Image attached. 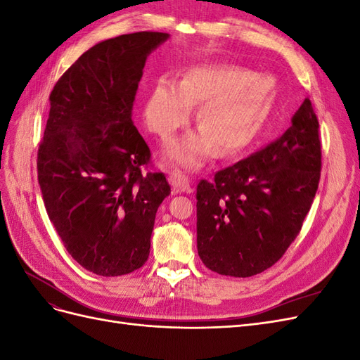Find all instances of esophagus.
Here are the masks:
<instances>
[{
	"instance_id": "34e87169",
	"label": "esophagus",
	"mask_w": 360,
	"mask_h": 360,
	"mask_svg": "<svg viewBox=\"0 0 360 360\" xmlns=\"http://www.w3.org/2000/svg\"><path fill=\"white\" fill-rule=\"evenodd\" d=\"M171 186L174 192H189L191 191V179L186 176V174L176 169L169 172L168 177Z\"/></svg>"
}]
</instances>
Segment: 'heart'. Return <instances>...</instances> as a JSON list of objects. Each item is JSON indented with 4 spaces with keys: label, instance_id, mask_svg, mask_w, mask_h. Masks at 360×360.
Segmentation results:
<instances>
[{
    "label": "heart",
    "instance_id": "b5f03b06",
    "mask_svg": "<svg viewBox=\"0 0 360 360\" xmlns=\"http://www.w3.org/2000/svg\"><path fill=\"white\" fill-rule=\"evenodd\" d=\"M278 82L271 75L234 66H195L179 82L160 78L143 108L144 124L168 141L189 123L192 106L200 105L197 123L202 130L174 141L165 159L197 168L214 148L230 156L249 147L261 135L274 111Z\"/></svg>",
    "mask_w": 360,
    "mask_h": 360
}]
</instances>
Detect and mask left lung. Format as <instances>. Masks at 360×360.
Listing matches in <instances>:
<instances>
[{
	"label": "left lung",
	"instance_id": "8db88e82",
	"mask_svg": "<svg viewBox=\"0 0 360 360\" xmlns=\"http://www.w3.org/2000/svg\"><path fill=\"white\" fill-rule=\"evenodd\" d=\"M321 171L309 99L275 143L197 186V248L205 267L248 278L274 266L302 230Z\"/></svg>",
	"mask_w": 360,
	"mask_h": 360
}]
</instances>
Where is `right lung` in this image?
<instances>
[{
    "mask_svg": "<svg viewBox=\"0 0 360 360\" xmlns=\"http://www.w3.org/2000/svg\"><path fill=\"white\" fill-rule=\"evenodd\" d=\"M168 37L141 31L97 43L49 96L37 153L43 201L64 248L96 275L144 266L156 212L171 193L165 174H143L151 153L132 122L146 60Z\"/></svg>",
    "mask_w": 360,
    "mask_h": 360,
    "instance_id": "add662e5",
    "label": "right lung"
}]
</instances>
